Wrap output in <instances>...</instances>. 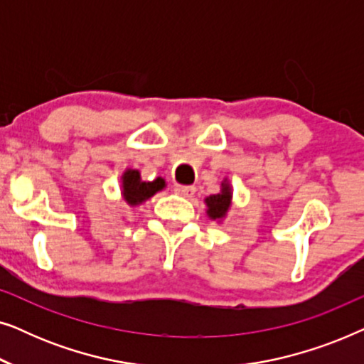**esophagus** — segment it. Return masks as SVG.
Instances as JSON below:
<instances>
[{
	"mask_svg": "<svg viewBox=\"0 0 364 364\" xmlns=\"http://www.w3.org/2000/svg\"><path fill=\"white\" fill-rule=\"evenodd\" d=\"M176 191L177 196H181L183 198H192L193 196H196V188L193 187H187V186H176Z\"/></svg>",
	"mask_w": 364,
	"mask_h": 364,
	"instance_id": "34e87169",
	"label": "esophagus"
}]
</instances>
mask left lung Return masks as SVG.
<instances>
[{
    "label": "left lung",
    "instance_id": "8db88e82",
    "mask_svg": "<svg viewBox=\"0 0 364 364\" xmlns=\"http://www.w3.org/2000/svg\"><path fill=\"white\" fill-rule=\"evenodd\" d=\"M203 202L207 205V217L217 223H222L227 218V213L233 203V188L230 181L227 177L223 178L220 183V192L205 197Z\"/></svg>",
    "mask_w": 364,
    "mask_h": 364
}]
</instances>
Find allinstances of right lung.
Instances as JSON below:
<instances>
[{
  "instance_id": "add662e5",
  "label": "right lung",
  "mask_w": 364,
  "mask_h": 364,
  "mask_svg": "<svg viewBox=\"0 0 364 364\" xmlns=\"http://www.w3.org/2000/svg\"><path fill=\"white\" fill-rule=\"evenodd\" d=\"M167 187L166 178L157 177L154 181H142L139 168L127 167L121 177V197L129 207H139L157 192Z\"/></svg>"
}]
</instances>
